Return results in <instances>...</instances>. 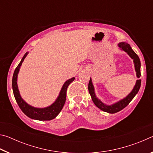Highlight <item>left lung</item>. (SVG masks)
Instances as JSON below:
<instances>
[{
    "mask_svg": "<svg viewBox=\"0 0 153 153\" xmlns=\"http://www.w3.org/2000/svg\"><path fill=\"white\" fill-rule=\"evenodd\" d=\"M119 48H121V50L125 51L126 53H128V55L130 56V57L133 59L134 67H135V71L136 72V76L138 78L141 76L140 74V61L138 56L136 55L135 52H134L132 48H131L130 45L129 44L126 42H120L118 45ZM141 85V79H137L135 86H134L133 90H131V92L127 96L126 98H123V99L120 100V101L114 103V104L111 105H107L105 104L104 102H102L101 100L97 97V96L95 94L94 91V88L93 86V84L92 82V79H90L89 84H88V91L90 96H91L92 100L93 102L94 103V105L97 107L100 108V110H102L105 112H107L108 113H115L117 112H119L121 110H122L123 108H125L126 106L129 105V103L131 102V100L133 99L134 97L136 95L137 93L138 92L140 88Z\"/></svg>",
    "mask_w": 153,
    "mask_h": 153,
    "instance_id": "1",
    "label": "left lung"
}]
</instances>
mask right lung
Returning <instances> with one entry per match:
<instances>
[{
  "label": "right lung",
  "mask_w": 153,
  "mask_h": 153,
  "mask_svg": "<svg viewBox=\"0 0 153 153\" xmlns=\"http://www.w3.org/2000/svg\"><path fill=\"white\" fill-rule=\"evenodd\" d=\"M28 53H26L23 56L22 61L18 65L16 69H15L13 76L12 79V87L13 94L17 105H19L21 110L23 111L25 115L32 120H39V121H49L55 119L57 116L61 111L63 108L66 100L67 95V89L69 85L75 79V77L69 79L64 83L63 86L60 91V93L58 96L57 98L51 105L48 106L45 108H36L32 106L28 105L27 103L24 101V99L22 98L17 86V76L19 71L20 67L24 62L25 58L26 57Z\"/></svg>",
  "instance_id": "1"
}]
</instances>
